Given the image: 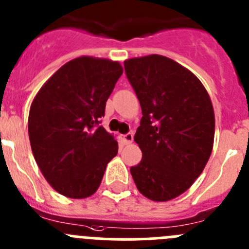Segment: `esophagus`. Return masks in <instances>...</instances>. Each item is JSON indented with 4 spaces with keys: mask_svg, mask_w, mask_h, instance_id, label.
<instances>
[{
    "mask_svg": "<svg viewBox=\"0 0 249 249\" xmlns=\"http://www.w3.org/2000/svg\"><path fill=\"white\" fill-rule=\"evenodd\" d=\"M123 139H124V142L126 143V145H130V143L132 142V140H134V135H132V132H127V134H125V135L123 136Z\"/></svg>",
    "mask_w": 249,
    "mask_h": 249,
    "instance_id": "esophagus-1",
    "label": "esophagus"
}]
</instances>
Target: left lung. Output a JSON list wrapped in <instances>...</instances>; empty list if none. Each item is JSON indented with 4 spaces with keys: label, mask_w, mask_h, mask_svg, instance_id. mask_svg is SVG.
<instances>
[{
    "label": "left lung",
    "mask_w": 249,
    "mask_h": 249,
    "mask_svg": "<svg viewBox=\"0 0 249 249\" xmlns=\"http://www.w3.org/2000/svg\"><path fill=\"white\" fill-rule=\"evenodd\" d=\"M124 66L142 110L134 136L142 159L130 172L143 196L172 200L192 187L210 159L215 135L210 96L192 71L169 57H132Z\"/></svg>",
    "instance_id": "left-lung-1"
}]
</instances>
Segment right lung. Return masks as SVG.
<instances>
[{"instance_id": "obj_1", "label": "right lung", "mask_w": 249, "mask_h": 249, "mask_svg": "<svg viewBox=\"0 0 249 249\" xmlns=\"http://www.w3.org/2000/svg\"><path fill=\"white\" fill-rule=\"evenodd\" d=\"M122 73L118 61L76 57L32 102L28 134L34 159L46 182L66 198L94 194L107 164L117 156L118 141L98 124Z\"/></svg>"}]
</instances>
